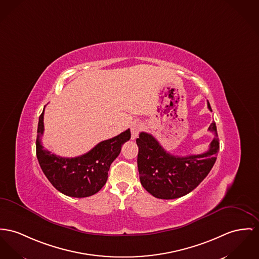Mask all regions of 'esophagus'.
<instances>
[{
    "label": "esophagus",
    "instance_id": "34e87169",
    "mask_svg": "<svg viewBox=\"0 0 259 259\" xmlns=\"http://www.w3.org/2000/svg\"><path fill=\"white\" fill-rule=\"evenodd\" d=\"M142 128H143V124L141 122H134L131 127L132 139H136L138 138V134L142 131Z\"/></svg>",
    "mask_w": 259,
    "mask_h": 259
}]
</instances>
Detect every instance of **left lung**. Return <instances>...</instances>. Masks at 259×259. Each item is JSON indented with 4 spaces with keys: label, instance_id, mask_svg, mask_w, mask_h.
Masks as SVG:
<instances>
[{
    "label": "left lung",
    "instance_id": "1",
    "mask_svg": "<svg viewBox=\"0 0 259 259\" xmlns=\"http://www.w3.org/2000/svg\"><path fill=\"white\" fill-rule=\"evenodd\" d=\"M207 106L212 111L207 101ZM208 131L215 134L206 152L197 155L174 156L154 137L140 133L137 139L138 166L142 187L154 197L175 199L194 190L211 171L219 151V138L213 121Z\"/></svg>",
    "mask_w": 259,
    "mask_h": 259
}]
</instances>
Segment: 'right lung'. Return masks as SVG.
Here are the masks:
<instances>
[{
	"mask_svg": "<svg viewBox=\"0 0 259 259\" xmlns=\"http://www.w3.org/2000/svg\"><path fill=\"white\" fill-rule=\"evenodd\" d=\"M43 119L44 110L38 121L36 155L53 187L71 197H87L98 192L107 182L110 166L120 154L121 145L130 140L131 131L126 130L115 138L101 141L83 155L64 158L52 154L43 147Z\"/></svg>",
	"mask_w": 259,
	"mask_h": 259,
	"instance_id": "obj_1",
	"label": "right lung"
}]
</instances>
